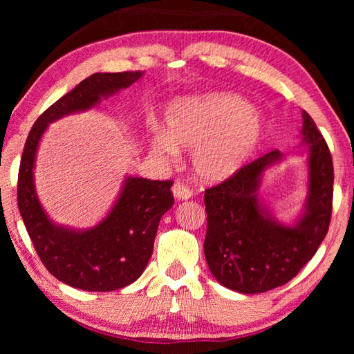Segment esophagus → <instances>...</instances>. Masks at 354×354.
I'll return each instance as SVG.
<instances>
[{
	"mask_svg": "<svg viewBox=\"0 0 354 354\" xmlns=\"http://www.w3.org/2000/svg\"><path fill=\"white\" fill-rule=\"evenodd\" d=\"M171 192H173V196H175L178 201H185L192 196V190L189 185H185L184 183H175L171 187Z\"/></svg>",
	"mask_w": 354,
	"mask_h": 354,
	"instance_id": "1",
	"label": "esophagus"
}]
</instances>
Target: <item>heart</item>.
I'll return each mask as SVG.
<instances>
[{
  "mask_svg": "<svg viewBox=\"0 0 354 354\" xmlns=\"http://www.w3.org/2000/svg\"><path fill=\"white\" fill-rule=\"evenodd\" d=\"M156 129L153 152L175 160L178 147L193 149V169L207 183L221 181L250 160L263 137V118L245 99L221 93L179 100Z\"/></svg>",
  "mask_w": 354,
  "mask_h": 354,
  "instance_id": "heart-1",
  "label": "heart"
}]
</instances>
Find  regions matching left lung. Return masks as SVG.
I'll use <instances>...</instances> for the list:
<instances>
[{"instance_id": "1", "label": "left lung", "mask_w": 354, "mask_h": 354, "mask_svg": "<svg viewBox=\"0 0 354 354\" xmlns=\"http://www.w3.org/2000/svg\"><path fill=\"white\" fill-rule=\"evenodd\" d=\"M303 142L309 147V196L293 227L278 223L259 201L261 173L280 161V150L242 165L205 190L204 252L214 278L228 289L261 293L290 281L324 240L333 204V161L312 117L303 111Z\"/></svg>"}]
</instances>
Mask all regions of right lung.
<instances>
[{"label": "right lung", "mask_w": 354, "mask_h": 354, "mask_svg": "<svg viewBox=\"0 0 354 354\" xmlns=\"http://www.w3.org/2000/svg\"><path fill=\"white\" fill-rule=\"evenodd\" d=\"M141 71L95 73L44 111L24 146L18 173V208L42 265L59 281L88 292H111L133 283L146 269L158 225L173 205V181L126 179L109 214L85 231L53 223L36 196V149L48 123L95 106L102 97L131 86Z\"/></svg>", "instance_id": "obj_1"}]
</instances>
